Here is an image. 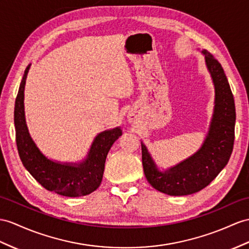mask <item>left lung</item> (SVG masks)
<instances>
[{"mask_svg":"<svg viewBox=\"0 0 249 249\" xmlns=\"http://www.w3.org/2000/svg\"><path fill=\"white\" fill-rule=\"evenodd\" d=\"M203 53L214 83L215 107L209 133L201 150L162 173L157 170L147 148L142 143L145 178L156 190L169 196H187L204 189L227 165L232 153L235 123L233 95L220 62L207 51Z\"/></svg>","mask_w":249,"mask_h":249,"instance_id":"obj_1","label":"left lung"}]
</instances>
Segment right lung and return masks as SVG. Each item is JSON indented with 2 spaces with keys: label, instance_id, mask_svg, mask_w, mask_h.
Instances as JSON below:
<instances>
[{
  "label": "right lung",
  "instance_id": "1",
  "mask_svg": "<svg viewBox=\"0 0 249 249\" xmlns=\"http://www.w3.org/2000/svg\"><path fill=\"white\" fill-rule=\"evenodd\" d=\"M29 66L24 71L15 105L16 142L23 166L48 191L69 197L89 195L100 186L107 155L123 132L116 128L100 133L86 161L78 166L61 165L47 160L30 138L24 116V88Z\"/></svg>",
  "mask_w": 249,
  "mask_h": 249
}]
</instances>
